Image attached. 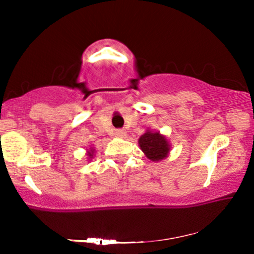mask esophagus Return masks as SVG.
I'll list each match as a JSON object with an SVG mask.
<instances>
[{
  "mask_svg": "<svg viewBox=\"0 0 254 254\" xmlns=\"http://www.w3.org/2000/svg\"><path fill=\"white\" fill-rule=\"evenodd\" d=\"M115 135L116 137H118V138H125V137H127V132H125L124 130H116Z\"/></svg>",
  "mask_w": 254,
  "mask_h": 254,
  "instance_id": "34e87169",
  "label": "esophagus"
}]
</instances>
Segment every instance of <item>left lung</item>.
Returning a JSON list of instances; mask_svg holds the SVG:
<instances>
[{
    "label": "left lung",
    "instance_id": "8db88e82",
    "mask_svg": "<svg viewBox=\"0 0 254 254\" xmlns=\"http://www.w3.org/2000/svg\"><path fill=\"white\" fill-rule=\"evenodd\" d=\"M139 148L151 161H161L171 150L170 142L160 132L147 130L138 139Z\"/></svg>",
    "mask_w": 254,
    "mask_h": 254
}]
</instances>
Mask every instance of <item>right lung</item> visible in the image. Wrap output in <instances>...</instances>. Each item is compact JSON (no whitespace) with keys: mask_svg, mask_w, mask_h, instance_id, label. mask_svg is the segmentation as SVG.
<instances>
[{"mask_svg":"<svg viewBox=\"0 0 254 254\" xmlns=\"http://www.w3.org/2000/svg\"><path fill=\"white\" fill-rule=\"evenodd\" d=\"M93 151H94V150H93V149H90V150L88 151V154H87V155H88V156L90 157V159H92V157H93Z\"/></svg>","mask_w":254,"mask_h":254,"instance_id":"obj_1","label":"right lung"}]
</instances>
